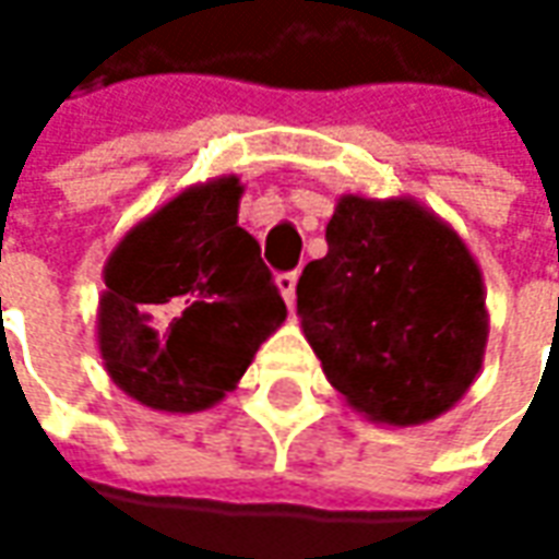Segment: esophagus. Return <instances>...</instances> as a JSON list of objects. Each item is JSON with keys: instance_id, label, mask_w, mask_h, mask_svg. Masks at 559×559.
<instances>
[{"instance_id": "obj_1", "label": "esophagus", "mask_w": 559, "mask_h": 559, "mask_svg": "<svg viewBox=\"0 0 559 559\" xmlns=\"http://www.w3.org/2000/svg\"><path fill=\"white\" fill-rule=\"evenodd\" d=\"M276 286L283 292L286 305L295 308V286H298V276H295V273H280V276H276Z\"/></svg>"}]
</instances>
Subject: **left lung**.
<instances>
[{"label":"left lung","instance_id":"obj_1","mask_svg":"<svg viewBox=\"0 0 559 559\" xmlns=\"http://www.w3.org/2000/svg\"><path fill=\"white\" fill-rule=\"evenodd\" d=\"M326 258L298 280V320L345 404L376 426L448 414L483 370L488 308L479 261L411 195L345 192Z\"/></svg>","mask_w":559,"mask_h":559}]
</instances>
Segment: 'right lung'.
Masks as SVG:
<instances>
[{"instance_id": "right-lung-1", "label": "right lung", "mask_w": 559, "mask_h": 559, "mask_svg": "<svg viewBox=\"0 0 559 559\" xmlns=\"http://www.w3.org/2000/svg\"><path fill=\"white\" fill-rule=\"evenodd\" d=\"M236 174L186 186L111 248L96 345L120 392L162 414H199L239 385L286 320V301L239 226Z\"/></svg>"}]
</instances>
